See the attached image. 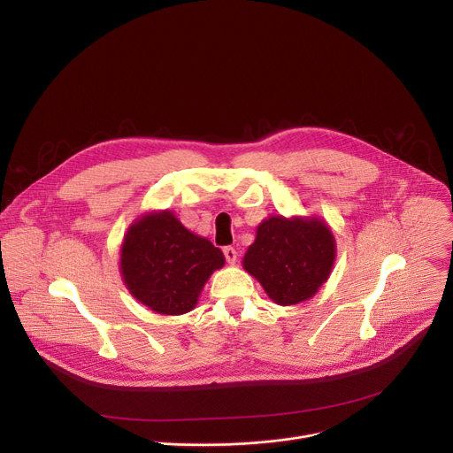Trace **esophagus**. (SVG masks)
<instances>
[{"instance_id": "34e87169", "label": "esophagus", "mask_w": 453, "mask_h": 453, "mask_svg": "<svg viewBox=\"0 0 453 453\" xmlns=\"http://www.w3.org/2000/svg\"><path fill=\"white\" fill-rule=\"evenodd\" d=\"M224 257H226L227 264H234V262H236V257H238V253H236V250H234V248L227 246V248H224Z\"/></svg>"}]
</instances>
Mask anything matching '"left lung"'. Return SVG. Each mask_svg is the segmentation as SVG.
<instances>
[{"instance_id": "8db88e82", "label": "left lung", "mask_w": 453, "mask_h": 453, "mask_svg": "<svg viewBox=\"0 0 453 453\" xmlns=\"http://www.w3.org/2000/svg\"><path fill=\"white\" fill-rule=\"evenodd\" d=\"M335 236L317 217H269L257 227L244 269L279 306L304 303L327 280L335 262Z\"/></svg>"}]
</instances>
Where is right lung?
I'll list each match as a JSON object with an SVG mask.
<instances>
[{
	"label": "right lung",
	"instance_id": "obj_1",
	"mask_svg": "<svg viewBox=\"0 0 453 453\" xmlns=\"http://www.w3.org/2000/svg\"><path fill=\"white\" fill-rule=\"evenodd\" d=\"M224 262L219 248L165 209L131 224L119 251V273L129 293L149 310L182 315L196 306L203 284Z\"/></svg>",
	"mask_w": 453,
	"mask_h": 453
}]
</instances>
